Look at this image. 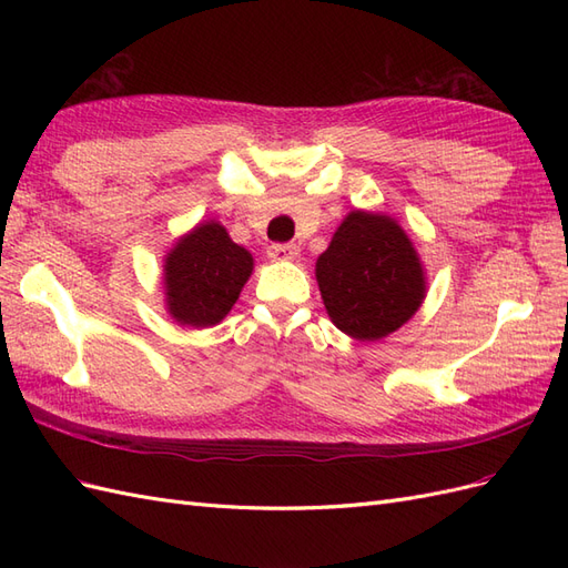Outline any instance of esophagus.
Returning <instances> with one entry per match:
<instances>
[{
  "label": "esophagus",
  "mask_w": 568,
  "mask_h": 568,
  "mask_svg": "<svg viewBox=\"0 0 568 568\" xmlns=\"http://www.w3.org/2000/svg\"><path fill=\"white\" fill-rule=\"evenodd\" d=\"M267 255L272 261H294L298 255V246L296 244H272L267 248Z\"/></svg>",
  "instance_id": "obj_1"
}]
</instances>
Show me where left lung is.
Listing matches in <instances>:
<instances>
[{"label":"left lung","mask_w":568,"mask_h":568,"mask_svg":"<svg viewBox=\"0 0 568 568\" xmlns=\"http://www.w3.org/2000/svg\"><path fill=\"white\" fill-rule=\"evenodd\" d=\"M326 313L341 332L376 341L403 326L424 301L415 246L388 215L353 211L317 257Z\"/></svg>","instance_id":"8db88e82"}]
</instances>
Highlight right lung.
<instances>
[{
  "mask_svg": "<svg viewBox=\"0 0 568 568\" xmlns=\"http://www.w3.org/2000/svg\"><path fill=\"white\" fill-rule=\"evenodd\" d=\"M253 257L227 230L205 222L182 236L165 261L168 311L180 324L213 326L225 317L251 277Z\"/></svg>",
  "mask_w": 568,
  "mask_h": 568,
  "instance_id": "obj_1",
  "label": "right lung"
}]
</instances>
